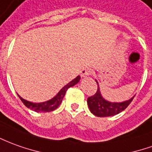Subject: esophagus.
Returning a JSON list of instances; mask_svg holds the SVG:
<instances>
[{
	"label": "esophagus",
	"instance_id": "esophagus-1",
	"mask_svg": "<svg viewBox=\"0 0 152 152\" xmlns=\"http://www.w3.org/2000/svg\"><path fill=\"white\" fill-rule=\"evenodd\" d=\"M92 74H93V70L89 69V68H85V69H83L81 71V75H82V77H83V78L88 77V76H89Z\"/></svg>",
	"mask_w": 152,
	"mask_h": 152
}]
</instances>
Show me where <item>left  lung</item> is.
<instances>
[{
	"label": "left lung",
	"mask_w": 152,
	"mask_h": 152,
	"mask_svg": "<svg viewBox=\"0 0 152 152\" xmlns=\"http://www.w3.org/2000/svg\"><path fill=\"white\" fill-rule=\"evenodd\" d=\"M96 82L98 83V90L94 95L88 98L87 102L90 112L97 117L105 118L120 113L123 110L126 109L134 98V97H132L129 100L122 102H112L107 101L106 99L102 98L98 81L96 80Z\"/></svg>",
	"instance_id": "left-lung-1"
}]
</instances>
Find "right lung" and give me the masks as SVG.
Here are the masks:
<instances>
[{
	"instance_id": "obj_1",
	"label": "right lung",
	"mask_w": 152,
	"mask_h": 152,
	"mask_svg": "<svg viewBox=\"0 0 152 152\" xmlns=\"http://www.w3.org/2000/svg\"><path fill=\"white\" fill-rule=\"evenodd\" d=\"M80 80V76H77L76 78L73 79L71 82H69L68 84H66L65 86L63 88H61V90L58 92V94H56V96H54V98H51L49 101H46V102H39V103H36V102H29L26 99L22 98L20 96H19L20 99L21 100L22 102L26 105L28 108L33 110L34 112H37V113H47V112H51V111H54L57 107H58V106L61 104L62 102V100L64 95H65L66 91L68 90L69 88L70 87L74 86L75 84H77Z\"/></svg>"
}]
</instances>
